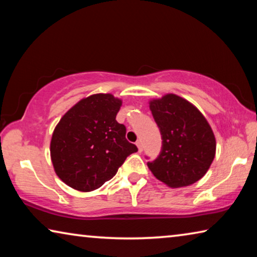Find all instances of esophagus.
Masks as SVG:
<instances>
[{
    "label": "esophagus",
    "instance_id": "34e87169",
    "mask_svg": "<svg viewBox=\"0 0 257 257\" xmlns=\"http://www.w3.org/2000/svg\"><path fill=\"white\" fill-rule=\"evenodd\" d=\"M136 146L138 147V152H142L143 151V144H142L141 141H137L136 142Z\"/></svg>",
    "mask_w": 257,
    "mask_h": 257
}]
</instances>
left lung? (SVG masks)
Wrapping results in <instances>:
<instances>
[{"label":"left lung","instance_id":"obj_1","mask_svg":"<svg viewBox=\"0 0 257 257\" xmlns=\"http://www.w3.org/2000/svg\"><path fill=\"white\" fill-rule=\"evenodd\" d=\"M149 104L162 135V151L147 167L171 188L195 184L205 176L215 156L210 123L194 104L176 94H165Z\"/></svg>","mask_w":257,"mask_h":257}]
</instances>
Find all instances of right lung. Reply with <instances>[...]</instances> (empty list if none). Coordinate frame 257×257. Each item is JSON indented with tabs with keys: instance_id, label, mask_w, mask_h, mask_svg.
Returning <instances> with one entry per match:
<instances>
[{
	"instance_id": "1",
	"label": "right lung",
	"mask_w": 257,
	"mask_h": 257,
	"mask_svg": "<svg viewBox=\"0 0 257 257\" xmlns=\"http://www.w3.org/2000/svg\"><path fill=\"white\" fill-rule=\"evenodd\" d=\"M122 99L98 93L81 98L64 113L52 134L54 171L71 188L93 191L115 176L127 156L137 152L116 122Z\"/></svg>"
}]
</instances>
